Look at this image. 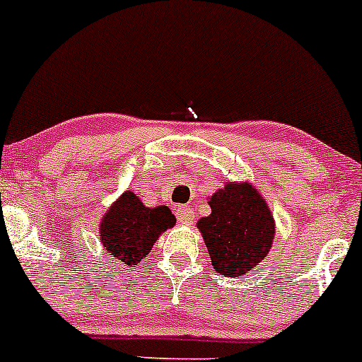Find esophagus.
<instances>
[{"label": "esophagus", "mask_w": 362, "mask_h": 362, "mask_svg": "<svg viewBox=\"0 0 362 362\" xmlns=\"http://www.w3.org/2000/svg\"><path fill=\"white\" fill-rule=\"evenodd\" d=\"M176 215H177V218H180L181 224H185V226H192L193 224L194 210L192 209V206H186V205L185 206H180V209H177Z\"/></svg>", "instance_id": "obj_1"}]
</instances>
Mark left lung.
<instances>
[{
    "label": "left lung",
    "instance_id": "left-lung-1",
    "mask_svg": "<svg viewBox=\"0 0 362 362\" xmlns=\"http://www.w3.org/2000/svg\"><path fill=\"white\" fill-rule=\"evenodd\" d=\"M209 217L197 222L212 267L222 277H243L267 258L275 239L269 203L251 182L226 181L206 198Z\"/></svg>",
    "mask_w": 362,
    "mask_h": 362
}]
</instances>
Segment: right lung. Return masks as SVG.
<instances>
[{
	"label": "right lung",
	"instance_id": "obj_1",
	"mask_svg": "<svg viewBox=\"0 0 362 362\" xmlns=\"http://www.w3.org/2000/svg\"><path fill=\"white\" fill-rule=\"evenodd\" d=\"M176 226L165 205L145 206L133 192H124L100 218L99 239L104 250L119 262L138 265L152 251L162 233Z\"/></svg>",
	"mask_w": 362,
	"mask_h": 362
}]
</instances>
